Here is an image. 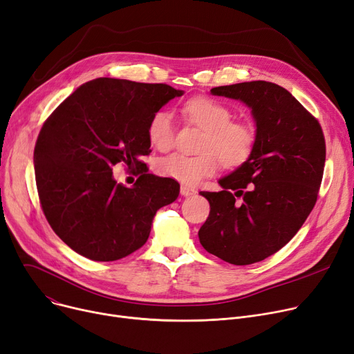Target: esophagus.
I'll use <instances>...</instances> for the list:
<instances>
[{
    "label": "esophagus",
    "instance_id": "esophagus-1",
    "mask_svg": "<svg viewBox=\"0 0 354 354\" xmlns=\"http://www.w3.org/2000/svg\"><path fill=\"white\" fill-rule=\"evenodd\" d=\"M180 193H181V196H184V197H187V196H193V194H196V190H194L193 187H187V186H181V187H180Z\"/></svg>",
    "mask_w": 354,
    "mask_h": 354
}]
</instances>
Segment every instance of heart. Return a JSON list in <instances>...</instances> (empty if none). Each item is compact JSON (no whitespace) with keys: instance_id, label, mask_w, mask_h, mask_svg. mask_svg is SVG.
<instances>
[{"instance_id":"heart-1","label":"heart","mask_w":354,"mask_h":354,"mask_svg":"<svg viewBox=\"0 0 354 354\" xmlns=\"http://www.w3.org/2000/svg\"><path fill=\"white\" fill-rule=\"evenodd\" d=\"M183 115L197 127L203 128L197 156L171 154L158 161L157 170L162 177L183 184H197L201 178L213 176L218 161L225 167L242 165L255 147V131L248 122L233 121L232 111L222 102L207 96H196L184 102ZM148 140L157 149L167 151L174 145L176 129L168 112H156L148 122Z\"/></svg>"}]
</instances>
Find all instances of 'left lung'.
<instances>
[{"mask_svg": "<svg viewBox=\"0 0 354 354\" xmlns=\"http://www.w3.org/2000/svg\"><path fill=\"white\" fill-rule=\"evenodd\" d=\"M210 92L243 102L257 133L249 158L218 180L222 192H200L210 213L198 239L217 258L250 265L274 255L304 225L323 180L326 141L315 118L275 83L243 82Z\"/></svg>", "mask_w": 354, "mask_h": 354, "instance_id": "obj_1", "label": "left lung"}]
</instances>
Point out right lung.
Masks as SVG:
<instances>
[{"label":"right lung","mask_w":354,"mask_h":354,"mask_svg":"<svg viewBox=\"0 0 354 354\" xmlns=\"http://www.w3.org/2000/svg\"><path fill=\"white\" fill-rule=\"evenodd\" d=\"M164 83L99 77L83 83L47 118L35 148L43 213L57 236L79 255L109 262L148 239L158 209L178 197L173 178L149 174L148 122L181 96ZM137 169L132 188L118 185L111 167Z\"/></svg>","instance_id":"right-lung-1"}]
</instances>
